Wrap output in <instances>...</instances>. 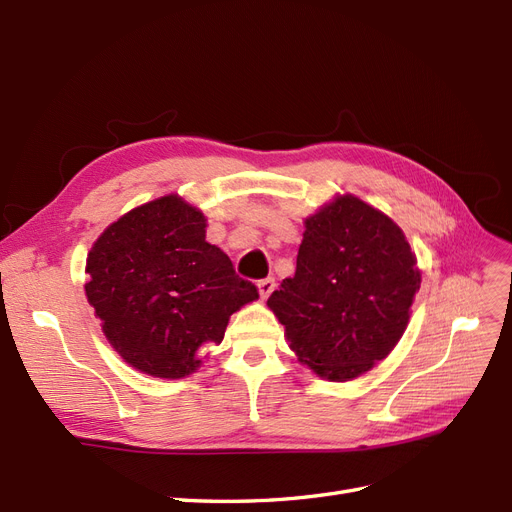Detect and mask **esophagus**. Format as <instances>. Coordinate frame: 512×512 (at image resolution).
I'll return each mask as SVG.
<instances>
[{
	"label": "esophagus",
	"instance_id": "34e87169",
	"mask_svg": "<svg viewBox=\"0 0 512 512\" xmlns=\"http://www.w3.org/2000/svg\"><path fill=\"white\" fill-rule=\"evenodd\" d=\"M256 286H258L260 299H267L269 294L275 290V280H273V277H265V280H260Z\"/></svg>",
	"mask_w": 512,
	"mask_h": 512
}]
</instances>
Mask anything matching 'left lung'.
<instances>
[{
    "label": "left lung",
    "instance_id": "left-lung-1",
    "mask_svg": "<svg viewBox=\"0 0 512 512\" xmlns=\"http://www.w3.org/2000/svg\"><path fill=\"white\" fill-rule=\"evenodd\" d=\"M418 288L421 271L401 228L344 194L305 220L297 271L267 305L299 361L344 382L389 356Z\"/></svg>",
    "mask_w": 512,
    "mask_h": 512
}]
</instances>
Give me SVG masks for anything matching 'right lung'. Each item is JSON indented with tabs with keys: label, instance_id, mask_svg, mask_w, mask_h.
I'll list each match as a JSON object with an SVG mask.
<instances>
[{
	"label": "right lung",
	"instance_id": "add662e5",
	"mask_svg": "<svg viewBox=\"0 0 512 512\" xmlns=\"http://www.w3.org/2000/svg\"><path fill=\"white\" fill-rule=\"evenodd\" d=\"M207 220L177 194L108 226L87 254L85 294L119 356L153 378H183L220 344L228 318L258 299L252 282L205 239Z\"/></svg>",
	"mask_w": 512,
	"mask_h": 512
}]
</instances>
